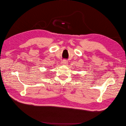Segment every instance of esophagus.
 I'll return each instance as SVG.
<instances>
[{"mask_svg":"<svg viewBox=\"0 0 126 126\" xmlns=\"http://www.w3.org/2000/svg\"><path fill=\"white\" fill-rule=\"evenodd\" d=\"M62 64L63 65H67L68 64V62L66 60H64L62 62Z\"/></svg>","mask_w":126,"mask_h":126,"instance_id":"esophagus-1","label":"esophagus"}]
</instances>
